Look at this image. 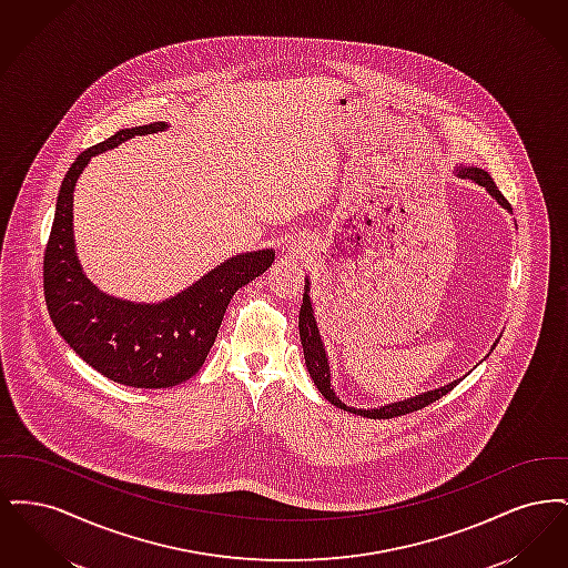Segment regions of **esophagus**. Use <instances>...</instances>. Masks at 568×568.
Returning a JSON list of instances; mask_svg holds the SVG:
<instances>
[{
  "label": "esophagus",
  "mask_w": 568,
  "mask_h": 568,
  "mask_svg": "<svg viewBox=\"0 0 568 568\" xmlns=\"http://www.w3.org/2000/svg\"><path fill=\"white\" fill-rule=\"evenodd\" d=\"M292 251H296V248H294V246H292Z\"/></svg>",
  "instance_id": "34e87169"
}]
</instances>
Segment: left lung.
I'll return each instance as SVG.
<instances>
[{
    "label": "left lung",
    "instance_id": "left-lung-1",
    "mask_svg": "<svg viewBox=\"0 0 568 568\" xmlns=\"http://www.w3.org/2000/svg\"><path fill=\"white\" fill-rule=\"evenodd\" d=\"M456 176L459 179H468L481 187H486L487 193L505 209L511 213V206L509 202L505 200V195L498 191L496 183L491 181V176L487 174L486 170L477 168V165H462L456 163L454 168ZM297 329H300V343H302V352H304V362H306V371L313 378V383L317 385V389L322 392L325 400L329 405L338 406L343 410H349L355 415H362V417H371V419H389V417H398V415H405V413H413L417 408H424L426 405H430L434 400L443 398L445 394H449L456 385H458L462 377L447 383V385H440V387H434L428 392H422L417 396H410L405 400H396V403H389V405L375 406V408H357V406L345 405L336 392H334V385H332V366H329V357L325 352L324 338H322V332H320V325H317V317H315V306H313V300H311V278L306 276L304 281V296H302V306H300V317H297ZM498 345V338L494 341V345L489 347V353L494 352V347ZM487 353V355H489ZM486 355V357H487ZM484 362V359H481Z\"/></svg>",
    "mask_w": 568,
    "mask_h": 568
}]
</instances>
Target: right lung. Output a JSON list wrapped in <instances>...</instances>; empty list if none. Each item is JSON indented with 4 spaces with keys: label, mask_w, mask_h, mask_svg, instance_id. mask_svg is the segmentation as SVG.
Returning <instances> with one entry per match:
<instances>
[{
    "label": "right lung",
    "mask_w": 568,
    "mask_h": 568,
    "mask_svg": "<svg viewBox=\"0 0 568 568\" xmlns=\"http://www.w3.org/2000/svg\"><path fill=\"white\" fill-rule=\"evenodd\" d=\"M168 128L170 123L155 121L119 130L77 158L57 195L44 253V297L61 338L110 381L146 389L172 387L193 377L215 345L232 296L274 262L272 248L236 253L160 302H132L93 285L82 271L74 241V190L82 170L95 155L135 135Z\"/></svg>",
    "instance_id": "right-lung-1"
}]
</instances>
